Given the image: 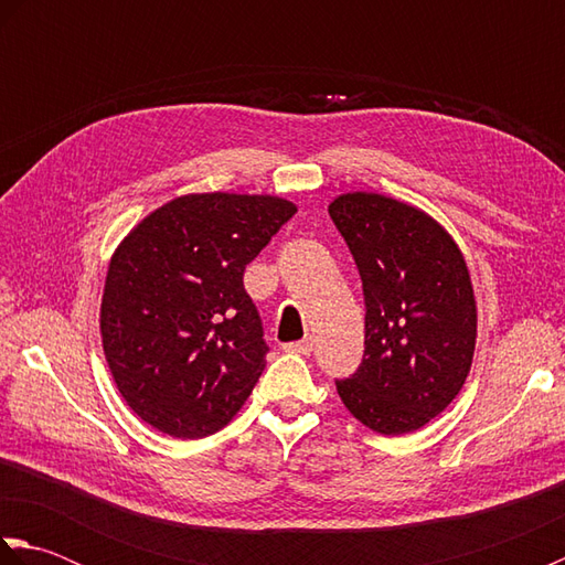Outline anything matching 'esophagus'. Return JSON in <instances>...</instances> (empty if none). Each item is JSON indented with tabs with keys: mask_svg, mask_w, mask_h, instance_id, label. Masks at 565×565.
<instances>
[{
	"mask_svg": "<svg viewBox=\"0 0 565 565\" xmlns=\"http://www.w3.org/2000/svg\"><path fill=\"white\" fill-rule=\"evenodd\" d=\"M284 350L291 352V354H310V352H313V340L303 338L298 342H289V344H284Z\"/></svg>",
	"mask_w": 565,
	"mask_h": 565,
	"instance_id": "esophagus-1",
	"label": "esophagus"
}]
</instances>
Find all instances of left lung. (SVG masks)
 Listing matches in <instances>:
<instances>
[{
  "instance_id": "obj_1",
  "label": "left lung",
  "mask_w": 565,
  "mask_h": 565,
  "mask_svg": "<svg viewBox=\"0 0 565 565\" xmlns=\"http://www.w3.org/2000/svg\"><path fill=\"white\" fill-rule=\"evenodd\" d=\"M330 218L364 289V359L338 393L379 435L419 429L447 407L471 369L476 298L459 247L439 223L381 194H344Z\"/></svg>"
}]
</instances>
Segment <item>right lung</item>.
I'll return each mask as SVG.
<instances>
[{
	"label": "right lung",
	"instance_id": "obj_1",
	"mask_svg": "<svg viewBox=\"0 0 565 565\" xmlns=\"http://www.w3.org/2000/svg\"><path fill=\"white\" fill-rule=\"evenodd\" d=\"M294 213L276 196L191 194L150 213L116 249L102 342L142 423L201 439L243 407L269 352L245 267Z\"/></svg>",
	"mask_w": 565,
	"mask_h": 565
}]
</instances>
